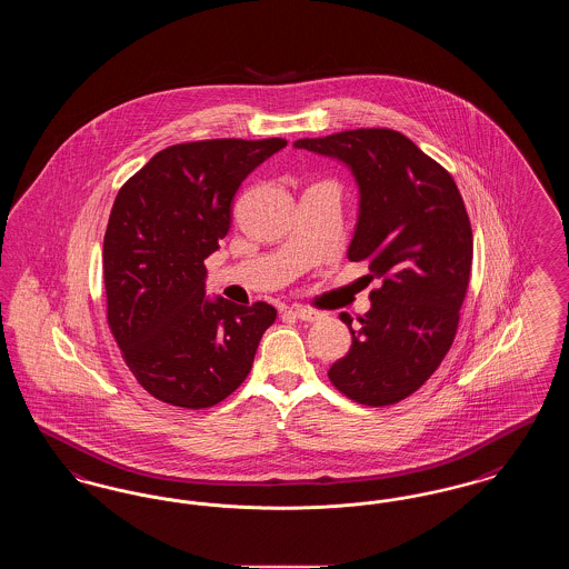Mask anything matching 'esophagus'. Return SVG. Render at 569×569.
Returning a JSON list of instances; mask_svg holds the SVG:
<instances>
[{
  "mask_svg": "<svg viewBox=\"0 0 569 569\" xmlns=\"http://www.w3.org/2000/svg\"><path fill=\"white\" fill-rule=\"evenodd\" d=\"M290 313L298 318V320H302V322H318L320 318H322V313L320 311H316V309H309V307H292L290 309Z\"/></svg>",
  "mask_w": 569,
  "mask_h": 569,
  "instance_id": "esophagus-1",
  "label": "esophagus"
}]
</instances>
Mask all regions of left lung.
Masks as SVG:
<instances>
[{"mask_svg":"<svg viewBox=\"0 0 569 569\" xmlns=\"http://www.w3.org/2000/svg\"><path fill=\"white\" fill-rule=\"evenodd\" d=\"M297 149L339 160L358 186L348 258L369 260L371 309L350 326L352 348L328 378L360 406H392L431 378L450 350L467 295L473 234L450 172L386 128L300 138Z\"/></svg>","mask_w":569,"mask_h":569,"instance_id":"left-lung-1","label":"left lung"}]
</instances>
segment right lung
I'll use <instances>...</instances> for the list:
<instances>
[{"label": "right lung", "instance_id": "obj_1", "mask_svg": "<svg viewBox=\"0 0 569 569\" xmlns=\"http://www.w3.org/2000/svg\"><path fill=\"white\" fill-rule=\"evenodd\" d=\"M288 142L198 140L156 153L119 190L104 234L107 313L138 383L170 406L232 395L277 311L207 297L204 260L232 221L247 174Z\"/></svg>", "mask_w": 569, "mask_h": 569}]
</instances>
